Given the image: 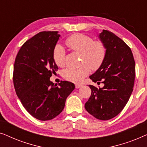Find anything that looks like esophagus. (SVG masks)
Masks as SVG:
<instances>
[{
    "label": "esophagus",
    "instance_id": "esophagus-1",
    "mask_svg": "<svg viewBox=\"0 0 147 147\" xmlns=\"http://www.w3.org/2000/svg\"><path fill=\"white\" fill-rule=\"evenodd\" d=\"M82 84H76V88H77V89H78V88H80V87H82Z\"/></svg>",
    "mask_w": 147,
    "mask_h": 147
}]
</instances>
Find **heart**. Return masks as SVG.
Returning a JSON list of instances; mask_svg holds the SVG:
<instances>
[{
    "label": "heart",
    "instance_id": "1",
    "mask_svg": "<svg viewBox=\"0 0 147 147\" xmlns=\"http://www.w3.org/2000/svg\"><path fill=\"white\" fill-rule=\"evenodd\" d=\"M65 43L74 51L81 53V63L78 67L68 68L63 73V77L68 81L80 83L89 74L90 67L96 69L103 63L106 56L105 45L101 41H95L89 36L77 33L67 38ZM53 59L59 67L65 64V50L63 46L57 45L53 51Z\"/></svg>",
    "mask_w": 147,
    "mask_h": 147
}]
</instances>
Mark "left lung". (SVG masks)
Returning a JSON list of instances; mask_svg holds the SVG:
<instances>
[{
  "mask_svg": "<svg viewBox=\"0 0 147 147\" xmlns=\"http://www.w3.org/2000/svg\"><path fill=\"white\" fill-rule=\"evenodd\" d=\"M105 45L104 60L90 76L94 82L104 84L97 88L90 85L91 96L85 108L96 118L108 120L123 110L131 95L135 78V62L130 48L112 32L103 30L99 34Z\"/></svg>",
  "mask_w": 147,
  "mask_h": 147,
  "instance_id": "1",
  "label": "left lung"
}]
</instances>
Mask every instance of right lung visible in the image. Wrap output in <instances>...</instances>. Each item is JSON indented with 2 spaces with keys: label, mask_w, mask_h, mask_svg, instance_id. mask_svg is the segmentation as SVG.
Segmentation results:
<instances>
[{
  "label": "right lung",
  "mask_w": 147,
  "mask_h": 147,
  "mask_svg": "<svg viewBox=\"0 0 147 147\" xmlns=\"http://www.w3.org/2000/svg\"><path fill=\"white\" fill-rule=\"evenodd\" d=\"M60 37L58 31H43L22 45L16 57L13 72L15 92L26 110L39 120H49L62 112L65 100L75 88L61 81L50 80L58 69L53 51Z\"/></svg>",
  "instance_id": "right-lung-1"
}]
</instances>
